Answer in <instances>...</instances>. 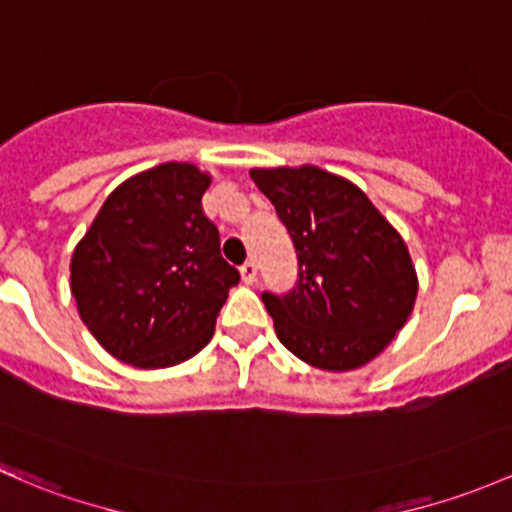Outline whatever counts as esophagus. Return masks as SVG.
<instances>
[{
	"instance_id": "1",
	"label": "esophagus",
	"mask_w": 512,
	"mask_h": 512,
	"mask_svg": "<svg viewBox=\"0 0 512 512\" xmlns=\"http://www.w3.org/2000/svg\"><path fill=\"white\" fill-rule=\"evenodd\" d=\"M240 274H242V282H245V284H255V279H257L255 260H247L245 265L240 267Z\"/></svg>"
}]
</instances>
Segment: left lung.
I'll return each mask as SVG.
<instances>
[{"instance_id": "obj_1", "label": "left lung", "mask_w": 512, "mask_h": 512, "mask_svg": "<svg viewBox=\"0 0 512 512\" xmlns=\"http://www.w3.org/2000/svg\"><path fill=\"white\" fill-rule=\"evenodd\" d=\"M294 242L299 282L262 294L282 346L314 368L370 363L410 319L417 272L405 240L348 179L319 166L252 169Z\"/></svg>"}]
</instances>
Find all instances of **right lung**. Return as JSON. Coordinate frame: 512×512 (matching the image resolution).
I'll list each match as a JSON object with an SVG mask.
<instances>
[{
  "label": "right lung",
  "instance_id": "obj_1",
  "mask_svg": "<svg viewBox=\"0 0 512 512\" xmlns=\"http://www.w3.org/2000/svg\"><path fill=\"white\" fill-rule=\"evenodd\" d=\"M211 176L166 161L102 203L71 260V292L88 331L134 368H169L213 338L240 272L220 255L201 198Z\"/></svg>",
  "mask_w": 512,
  "mask_h": 512
}]
</instances>
